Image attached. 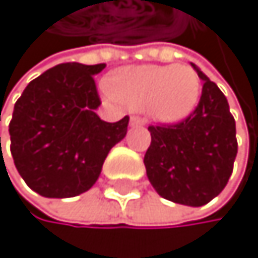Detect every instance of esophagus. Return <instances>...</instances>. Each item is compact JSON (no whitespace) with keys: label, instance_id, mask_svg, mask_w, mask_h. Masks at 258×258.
I'll use <instances>...</instances> for the list:
<instances>
[{"label":"esophagus","instance_id":"obj_1","mask_svg":"<svg viewBox=\"0 0 258 258\" xmlns=\"http://www.w3.org/2000/svg\"><path fill=\"white\" fill-rule=\"evenodd\" d=\"M145 124V119H142L140 116H131V126L132 127H140Z\"/></svg>","mask_w":258,"mask_h":258}]
</instances>
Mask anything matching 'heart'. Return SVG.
Wrapping results in <instances>:
<instances>
[{"label": "heart", "mask_w": 258, "mask_h": 258, "mask_svg": "<svg viewBox=\"0 0 258 258\" xmlns=\"http://www.w3.org/2000/svg\"><path fill=\"white\" fill-rule=\"evenodd\" d=\"M107 92L132 110H148L156 121L178 122L200 102L201 80L190 65L126 67L113 76Z\"/></svg>", "instance_id": "heart-1"}]
</instances>
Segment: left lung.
<instances>
[{
    "instance_id": "left-lung-1",
    "label": "left lung",
    "mask_w": 258,
    "mask_h": 258,
    "mask_svg": "<svg viewBox=\"0 0 258 258\" xmlns=\"http://www.w3.org/2000/svg\"><path fill=\"white\" fill-rule=\"evenodd\" d=\"M204 81L190 116L167 126H150L151 144L144 163L156 193L177 204H208L228 183L238 153L236 122L227 97L200 68Z\"/></svg>"
}]
</instances>
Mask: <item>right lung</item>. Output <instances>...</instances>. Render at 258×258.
<instances>
[{
    "label": "right lung",
    "instance_id": "add662e5",
    "mask_svg": "<svg viewBox=\"0 0 258 258\" xmlns=\"http://www.w3.org/2000/svg\"><path fill=\"white\" fill-rule=\"evenodd\" d=\"M105 63H60L31 81L14 105L11 153L25 183L44 198H73L97 182L129 116L102 121L94 75ZM1 140V139H0Z\"/></svg>",
    "mask_w": 258,
    "mask_h": 258
}]
</instances>
